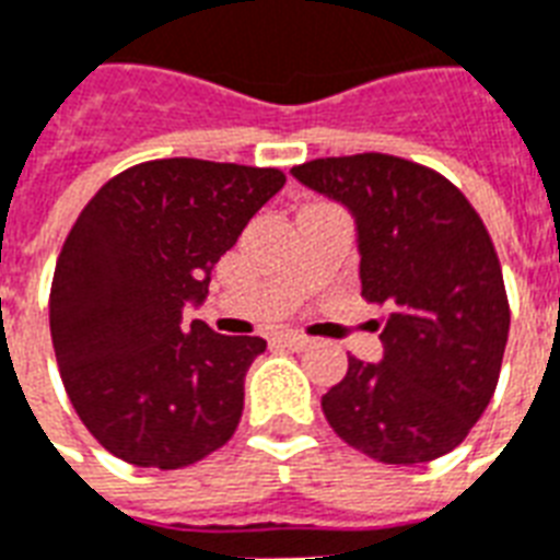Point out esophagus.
<instances>
[{
	"label": "esophagus",
	"instance_id": "obj_1",
	"mask_svg": "<svg viewBox=\"0 0 560 560\" xmlns=\"http://www.w3.org/2000/svg\"><path fill=\"white\" fill-rule=\"evenodd\" d=\"M280 341H283V348L289 350H306L312 345V339H306V336H301V332H283Z\"/></svg>",
	"mask_w": 560,
	"mask_h": 560
}]
</instances>
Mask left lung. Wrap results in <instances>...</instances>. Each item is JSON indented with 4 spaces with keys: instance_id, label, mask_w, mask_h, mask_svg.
Instances as JSON below:
<instances>
[{
    "instance_id": "obj_1",
    "label": "left lung",
    "mask_w": 560,
    "mask_h": 560,
    "mask_svg": "<svg viewBox=\"0 0 560 560\" xmlns=\"http://www.w3.org/2000/svg\"><path fill=\"white\" fill-rule=\"evenodd\" d=\"M303 186L357 219L362 298L388 303L383 362L348 359L320 397L341 441L383 465L456 450L488 409L509 341V298L493 242L465 195L392 154L294 166Z\"/></svg>"
}]
</instances>
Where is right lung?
<instances>
[{"mask_svg": "<svg viewBox=\"0 0 560 560\" xmlns=\"http://www.w3.org/2000/svg\"><path fill=\"white\" fill-rule=\"evenodd\" d=\"M285 184L280 168L149 160L90 198L60 250L49 327L60 380L98 444L137 467L195 465L231 441L259 336L184 324L210 271Z\"/></svg>", "mask_w": 560, "mask_h": 560, "instance_id": "add662e5", "label": "right lung"}]
</instances>
